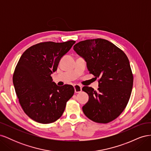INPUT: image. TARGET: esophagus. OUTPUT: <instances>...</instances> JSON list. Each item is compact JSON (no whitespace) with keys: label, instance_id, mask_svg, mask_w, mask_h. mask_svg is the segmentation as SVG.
<instances>
[{"label":"esophagus","instance_id":"obj_1","mask_svg":"<svg viewBox=\"0 0 151 151\" xmlns=\"http://www.w3.org/2000/svg\"><path fill=\"white\" fill-rule=\"evenodd\" d=\"M74 90H75V93H81L82 91V86L79 84H74Z\"/></svg>","mask_w":151,"mask_h":151}]
</instances>
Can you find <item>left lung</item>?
Segmentation results:
<instances>
[{
    "label": "left lung",
    "instance_id": "8db88e82",
    "mask_svg": "<svg viewBox=\"0 0 151 151\" xmlns=\"http://www.w3.org/2000/svg\"><path fill=\"white\" fill-rule=\"evenodd\" d=\"M74 50L84 58L90 74L99 79L97 91L83 88L89 95L88 103L83 106L84 115L99 123L116 119L126 108L133 87L129 58L116 45L101 38L82 41Z\"/></svg>",
    "mask_w": 151,
    "mask_h": 151
}]
</instances>
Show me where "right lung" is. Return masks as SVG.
I'll return each mask as SVG.
<instances>
[{
    "label": "right lung",
    "instance_id": "add662e5",
    "mask_svg": "<svg viewBox=\"0 0 151 151\" xmlns=\"http://www.w3.org/2000/svg\"><path fill=\"white\" fill-rule=\"evenodd\" d=\"M75 43L42 42L27 49L19 58L13 84L22 109L34 121L43 124L57 121L74 95V87L57 86L51 75Z\"/></svg>",
    "mask_w": 151,
    "mask_h": 151
}]
</instances>
